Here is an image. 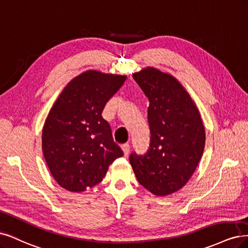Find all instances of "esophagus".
<instances>
[{
	"label": "esophagus",
	"mask_w": 248,
	"mask_h": 248,
	"mask_svg": "<svg viewBox=\"0 0 248 248\" xmlns=\"http://www.w3.org/2000/svg\"><path fill=\"white\" fill-rule=\"evenodd\" d=\"M122 149H123V151H124V155H127L130 154L131 147H130L129 144H124V145L122 146Z\"/></svg>",
	"instance_id": "34e87169"
}]
</instances>
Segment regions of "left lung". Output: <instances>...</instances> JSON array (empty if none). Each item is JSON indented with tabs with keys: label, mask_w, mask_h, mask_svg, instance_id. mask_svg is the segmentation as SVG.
<instances>
[{
	"label": "left lung",
	"mask_w": 248,
	"mask_h": 248,
	"mask_svg": "<svg viewBox=\"0 0 248 248\" xmlns=\"http://www.w3.org/2000/svg\"><path fill=\"white\" fill-rule=\"evenodd\" d=\"M149 99L150 145L130 163L140 185L156 197L176 193L193 176L203 155L205 127L194 100L178 79L155 67L133 73Z\"/></svg>",
	"instance_id": "left-lung-1"
}]
</instances>
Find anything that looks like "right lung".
Returning <instances> with one entry per match:
<instances>
[{
	"label": "right lung",
	"mask_w": 248,
	"mask_h": 248,
	"mask_svg": "<svg viewBox=\"0 0 248 248\" xmlns=\"http://www.w3.org/2000/svg\"><path fill=\"white\" fill-rule=\"evenodd\" d=\"M126 75L87 70L63 87L42 130V151L54 180L71 193L100 183L109 165L124 155L102 117Z\"/></svg>",
	"instance_id": "obj_1"
}]
</instances>
